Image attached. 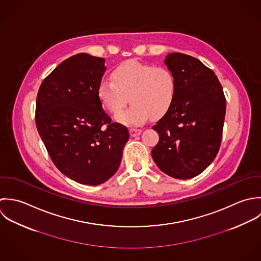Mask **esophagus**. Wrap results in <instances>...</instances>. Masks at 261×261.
I'll list each match as a JSON object with an SVG mask.
<instances>
[{"label":"esophagus","mask_w":261,"mask_h":261,"mask_svg":"<svg viewBox=\"0 0 261 261\" xmlns=\"http://www.w3.org/2000/svg\"><path fill=\"white\" fill-rule=\"evenodd\" d=\"M141 132H142L141 129H137V128H131V129H130V135H131L132 137H135V136H137V135H140Z\"/></svg>","instance_id":"1"}]
</instances>
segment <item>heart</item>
<instances>
[{
  "label": "heart",
  "mask_w": 261,
  "mask_h": 261,
  "mask_svg": "<svg viewBox=\"0 0 261 261\" xmlns=\"http://www.w3.org/2000/svg\"><path fill=\"white\" fill-rule=\"evenodd\" d=\"M112 80H102L98 97L105 109L114 116L128 103L132 105L117 119L126 125H140L150 116L158 119L172 107L176 97V80L165 66L137 60H127L112 71Z\"/></svg>",
  "instance_id": "obj_1"
}]
</instances>
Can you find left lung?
Masks as SVG:
<instances>
[{"label": "left lung", "mask_w": 261, "mask_h": 261, "mask_svg": "<svg viewBox=\"0 0 261 261\" xmlns=\"http://www.w3.org/2000/svg\"><path fill=\"white\" fill-rule=\"evenodd\" d=\"M164 62L175 76L176 97L152 127L159 141L151 155L167 175L188 179L202 173L220 149L226 98L215 72L199 59L173 53Z\"/></svg>", "instance_id": "left-lung-1"}]
</instances>
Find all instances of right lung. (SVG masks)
Instances as JSON below:
<instances>
[{"mask_svg": "<svg viewBox=\"0 0 261 261\" xmlns=\"http://www.w3.org/2000/svg\"><path fill=\"white\" fill-rule=\"evenodd\" d=\"M104 64L87 53L68 57L44 79L36 99V127L53 163L89 186L115 174L129 139L127 127L113 123L99 100Z\"/></svg>", "mask_w": 261, "mask_h": 261, "instance_id": "obj_1", "label": "right lung"}]
</instances>
